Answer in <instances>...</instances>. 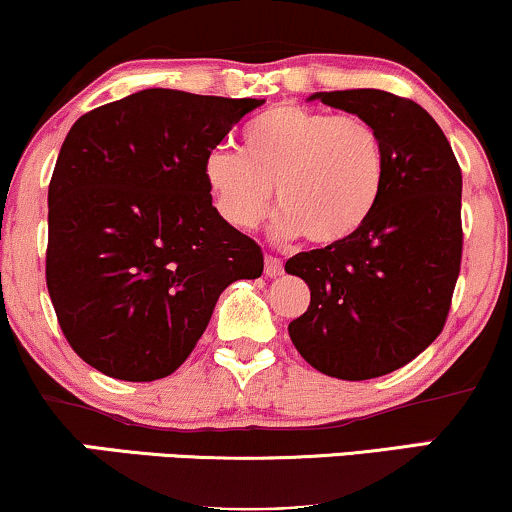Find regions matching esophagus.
<instances>
[{"mask_svg":"<svg viewBox=\"0 0 512 512\" xmlns=\"http://www.w3.org/2000/svg\"><path fill=\"white\" fill-rule=\"evenodd\" d=\"M264 274H267L269 279H276V276L283 274V262L279 260V257L269 255L267 260H264Z\"/></svg>","mask_w":512,"mask_h":512,"instance_id":"1","label":"esophagus"}]
</instances>
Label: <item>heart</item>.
<instances>
[{
  "label": "heart",
  "mask_w": 512,
  "mask_h": 512,
  "mask_svg": "<svg viewBox=\"0 0 512 512\" xmlns=\"http://www.w3.org/2000/svg\"><path fill=\"white\" fill-rule=\"evenodd\" d=\"M386 145L374 123L281 104L252 119L240 152L205 157V183L226 224L252 231L272 205L276 238L341 243L365 226L386 183Z\"/></svg>",
  "instance_id": "obj_1"
}]
</instances>
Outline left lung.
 <instances>
[{
    "label": "left lung",
    "instance_id": "8db88e82",
    "mask_svg": "<svg viewBox=\"0 0 512 512\" xmlns=\"http://www.w3.org/2000/svg\"><path fill=\"white\" fill-rule=\"evenodd\" d=\"M312 100L374 123L389 162L360 231L286 262L310 286V307L288 334L326 377L374 379L408 365L446 324L463 255V174L439 123L412 100L372 88Z\"/></svg>",
    "mask_w": 512,
    "mask_h": 512
}]
</instances>
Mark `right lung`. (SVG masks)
Instances as JSON below:
<instances>
[{
  "instance_id": "1",
  "label": "right lung",
  "mask_w": 512,
  "mask_h": 512,
  "mask_svg": "<svg viewBox=\"0 0 512 512\" xmlns=\"http://www.w3.org/2000/svg\"><path fill=\"white\" fill-rule=\"evenodd\" d=\"M264 100L147 88L73 123L49 181L47 291L71 348L121 381L169 377L226 286L262 276L205 157Z\"/></svg>"
}]
</instances>
